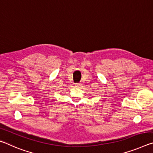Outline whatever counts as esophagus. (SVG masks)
<instances>
[{"mask_svg": "<svg viewBox=\"0 0 153 153\" xmlns=\"http://www.w3.org/2000/svg\"><path fill=\"white\" fill-rule=\"evenodd\" d=\"M81 86H82V84H80V83H78V84H76V87H80Z\"/></svg>", "mask_w": 153, "mask_h": 153, "instance_id": "34e87169", "label": "esophagus"}]
</instances>
